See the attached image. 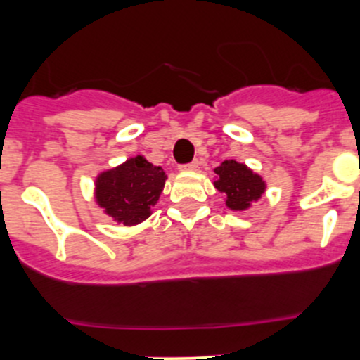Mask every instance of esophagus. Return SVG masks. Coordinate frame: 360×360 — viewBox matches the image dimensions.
<instances>
[{
  "instance_id": "1",
  "label": "esophagus",
  "mask_w": 360,
  "mask_h": 360,
  "mask_svg": "<svg viewBox=\"0 0 360 360\" xmlns=\"http://www.w3.org/2000/svg\"><path fill=\"white\" fill-rule=\"evenodd\" d=\"M181 170H195L198 169V160H191L190 163H183V165H179Z\"/></svg>"
}]
</instances>
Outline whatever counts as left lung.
<instances>
[{
    "label": "left lung",
    "mask_w": 360,
    "mask_h": 360,
    "mask_svg": "<svg viewBox=\"0 0 360 360\" xmlns=\"http://www.w3.org/2000/svg\"><path fill=\"white\" fill-rule=\"evenodd\" d=\"M214 172L219 176L214 184L221 193L226 195V205L230 209H248L249 203L257 200L264 191L263 179L235 160H224Z\"/></svg>",
    "instance_id": "left-lung-1"
}]
</instances>
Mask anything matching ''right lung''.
<instances>
[{
	"instance_id": "add662e5",
	"label": "right lung",
	"mask_w": 360,
	"mask_h": 360,
	"mask_svg": "<svg viewBox=\"0 0 360 360\" xmlns=\"http://www.w3.org/2000/svg\"><path fill=\"white\" fill-rule=\"evenodd\" d=\"M165 184V172L143 157L104 172L97 179V202L123 224L141 223L150 216Z\"/></svg>"
}]
</instances>
